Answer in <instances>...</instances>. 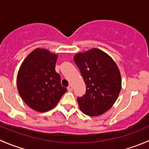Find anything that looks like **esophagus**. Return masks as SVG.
<instances>
[{
  "label": "esophagus",
  "instance_id": "1",
  "mask_svg": "<svg viewBox=\"0 0 149 149\" xmlns=\"http://www.w3.org/2000/svg\"><path fill=\"white\" fill-rule=\"evenodd\" d=\"M68 91H72V90H73V87H72V86H68Z\"/></svg>",
  "mask_w": 149,
  "mask_h": 149
}]
</instances>
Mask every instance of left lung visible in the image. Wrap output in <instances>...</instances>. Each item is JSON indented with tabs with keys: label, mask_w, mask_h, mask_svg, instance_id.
Segmentation results:
<instances>
[{
	"label": "left lung",
	"mask_w": 149,
	"mask_h": 149,
	"mask_svg": "<svg viewBox=\"0 0 149 149\" xmlns=\"http://www.w3.org/2000/svg\"><path fill=\"white\" fill-rule=\"evenodd\" d=\"M86 90L78 97L81 111L89 116H99L109 110L115 104L121 90L119 68L109 55L97 48L74 56Z\"/></svg>",
	"instance_id": "obj_1"
}]
</instances>
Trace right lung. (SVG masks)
Here are the masks:
<instances>
[{
  "label": "right lung",
  "instance_id": "add662e5",
  "mask_svg": "<svg viewBox=\"0 0 149 149\" xmlns=\"http://www.w3.org/2000/svg\"><path fill=\"white\" fill-rule=\"evenodd\" d=\"M57 58L47 49L37 48L25 58L18 72V91L24 102L37 112L52 109L67 91L55 71Z\"/></svg>",
  "mask_w": 149,
  "mask_h": 149
}]
</instances>
